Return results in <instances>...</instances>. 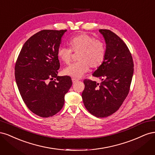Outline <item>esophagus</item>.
Instances as JSON below:
<instances>
[{
    "label": "esophagus",
    "mask_w": 155,
    "mask_h": 155,
    "mask_svg": "<svg viewBox=\"0 0 155 155\" xmlns=\"http://www.w3.org/2000/svg\"><path fill=\"white\" fill-rule=\"evenodd\" d=\"M72 83H75L78 82L79 80H78V79H76V78H72Z\"/></svg>",
    "instance_id": "1"
}]
</instances>
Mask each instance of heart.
I'll use <instances>...</instances> for the list:
<instances>
[{"instance_id":"obj_1","label":"heart","mask_w":155,"mask_h":155,"mask_svg":"<svg viewBox=\"0 0 155 155\" xmlns=\"http://www.w3.org/2000/svg\"><path fill=\"white\" fill-rule=\"evenodd\" d=\"M68 44L70 48L64 46L58 48V58L64 64H69L72 62L73 52L79 53L77 58L79 61L64 69L63 73L67 76L79 78L88 72L90 67L97 68L104 63L106 47L101 39L82 33L70 39Z\"/></svg>"}]
</instances>
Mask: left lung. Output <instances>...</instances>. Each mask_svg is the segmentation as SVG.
<instances>
[{
    "label": "left lung",
    "instance_id": "1",
    "mask_svg": "<svg viewBox=\"0 0 155 155\" xmlns=\"http://www.w3.org/2000/svg\"><path fill=\"white\" fill-rule=\"evenodd\" d=\"M99 31L104 37L106 54L104 61L92 76L100 83L85 79L82 93L84 105L97 118L110 116L118 110L127 96L134 72V63L127 46L109 30Z\"/></svg>",
    "mask_w": 155,
    "mask_h": 155
}]
</instances>
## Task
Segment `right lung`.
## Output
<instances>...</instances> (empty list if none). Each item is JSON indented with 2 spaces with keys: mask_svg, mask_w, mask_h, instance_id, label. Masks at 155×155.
I'll return each mask as SVG.
<instances>
[{
  "mask_svg": "<svg viewBox=\"0 0 155 155\" xmlns=\"http://www.w3.org/2000/svg\"><path fill=\"white\" fill-rule=\"evenodd\" d=\"M67 30H43L23 45L16 61L15 77L27 107L36 115L48 118L64 105V95L72 85L71 78L58 76L57 51Z\"/></svg>",
  "mask_w": 155,
  "mask_h": 155,
  "instance_id": "1",
  "label": "right lung"
}]
</instances>
